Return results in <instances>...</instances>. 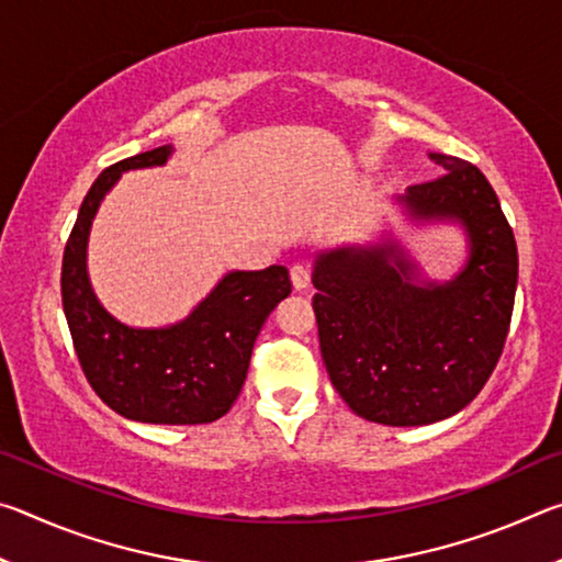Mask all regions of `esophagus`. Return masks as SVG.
I'll use <instances>...</instances> for the list:
<instances>
[{
	"instance_id": "obj_1",
	"label": "esophagus",
	"mask_w": 562,
	"mask_h": 562,
	"mask_svg": "<svg viewBox=\"0 0 562 562\" xmlns=\"http://www.w3.org/2000/svg\"><path fill=\"white\" fill-rule=\"evenodd\" d=\"M290 280H292V288L297 292L307 288V284H310V268H307V265H300V262L292 265Z\"/></svg>"
}]
</instances>
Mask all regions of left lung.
I'll use <instances>...</instances> for the list:
<instances>
[{"label": "left lung", "mask_w": 562, "mask_h": 562, "mask_svg": "<svg viewBox=\"0 0 562 562\" xmlns=\"http://www.w3.org/2000/svg\"><path fill=\"white\" fill-rule=\"evenodd\" d=\"M446 173L394 203L414 225H456L465 260L431 280L392 233L315 255L312 284L329 382L357 416L426 426L459 414L488 382L506 345L518 250L498 195L479 168L429 154Z\"/></svg>", "instance_id": "8db88e82"}]
</instances>
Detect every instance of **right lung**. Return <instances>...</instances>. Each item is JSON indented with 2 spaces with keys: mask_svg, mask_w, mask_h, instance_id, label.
<instances>
[{
  "mask_svg": "<svg viewBox=\"0 0 562 562\" xmlns=\"http://www.w3.org/2000/svg\"><path fill=\"white\" fill-rule=\"evenodd\" d=\"M160 146L103 170L83 198L61 262V302L76 357L99 398L140 424H211L231 412L245 384L252 345L270 312L292 292L282 265L233 270L186 319L131 327L111 315L91 288L87 247L103 195L126 170L166 166Z\"/></svg>",
  "mask_w": 562,
  "mask_h": 562,
  "instance_id": "add662e5",
  "label": "right lung"
}]
</instances>
